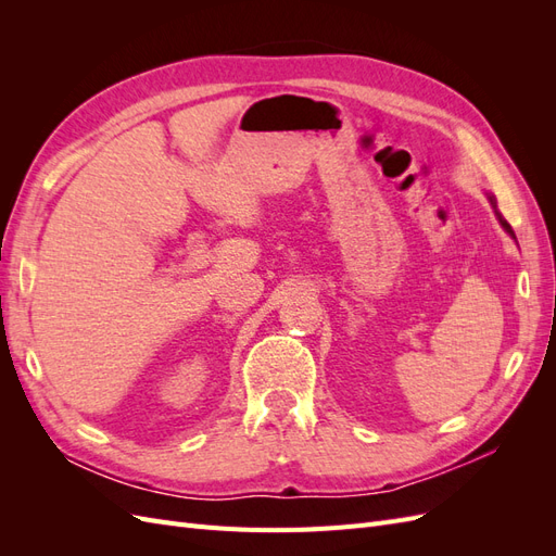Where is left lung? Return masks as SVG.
<instances>
[{"label":"left lung","instance_id":"8db88e82","mask_svg":"<svg viewBox=\"0 0 556 556\" xmlns=\"http://www.w3.org/2000/svg\"><path fill=\"white\" fill-rule=\"evenodd\" d=\"M490 199H492V197H490ZM492 204H494V208H496V201H494V199H492ZM496 215H498V211H496ZM498 220H501V225H503V229H506V231H508V233H510V237H515V231H513V227H510V225H508V223H506V220H503V217H501V215H498Z\"/></svg>","mask_w":556,"mask_h":556}]
</instances>
